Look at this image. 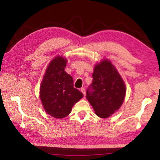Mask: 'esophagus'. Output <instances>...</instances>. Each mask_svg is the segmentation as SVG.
<instances>
[{
  "mask_svg": "<svg viewBox=\"0 0 160 160\" xmlns=\"http://www.w3.org/2000/svg\"><path fill=\"white\" fill-rule=\"evenodd\" d=\"M81 91L82 92V93L83 94V95H84V97L85 96V89H84V88H81Z\"/></svg>",
  "mask_w": 160,
  "mask_h": 160,
  "instance_id": "obj_1",
  "label": "esophagus"
}]
</instances>
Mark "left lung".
I'll return each instance as SVG.
<instances>
[{
  "label": "left lung",
  "mask_w": 160,
  "mask_h": 160,
  "mask_svg": "<svg viewBox=\"0 0 160 160\" xmlns=\"http://www.w3.org/2000/svg\"><path fill=\"white\" fill-rule=\"evenodd\" d=\"M93 81L87 90L86 98L95 114L107 118L122 106L126 93L124 81L111 61L103 59L96 64Z\"/></svg>",
  "instance_id": "left-lung-1"
}]
</instances>
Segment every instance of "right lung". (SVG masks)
<instances>
[{"mask_svg": "<svg viewBox=\"0 0 160 160\" xmlns=\"http://www.w3.org/2000/svg\"><path fill=\"white\" fill-rule=\"evenodd\" d=\"M67 59L54 58L48 65L40 87V98L46 113L57 119L70 114L72 106L83 97L73 87L72 77L65 71Z\"/></svg>", "mask_w": 160, "mask_h": 160, "instance_id": "1", "label": "right lung"}]
</instances>
